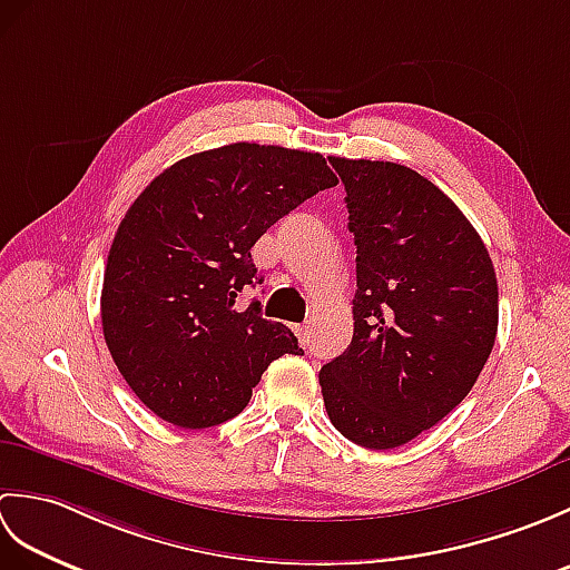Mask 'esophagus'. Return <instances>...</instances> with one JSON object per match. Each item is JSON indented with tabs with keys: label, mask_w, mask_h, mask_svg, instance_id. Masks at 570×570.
<instances>
[{
	"label": "esophagus",
	"mask_w": 570,
	"mask_h": 570,
	"mask_svg": "<svg viewBox=\"0 0 570 570\" xmlns=\"http://www.w3.org/2000/svg\"><path fill=\"white\" fill-rule=\"evenodd\" d=\"M294 333L298 335L301 345H308V343H311V331H308V325H294Z\"/></svg>",
	"instance_id": "obj_1"
}]
</instances>
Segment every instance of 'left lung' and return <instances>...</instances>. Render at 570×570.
<instances>
[{
	"label": "left lung",
	"instance_id": "8db88e82",
	"mask_svg": "<svg viewBox=\"0 0 570 570\" xmlns=\"http://www.w3.org/2000/svg\"><path fill=\"white\" fill-rule=\"evenodd\" d=\"M331 164L357 245L355 331L323 365L325 411L372 451L404 445L463 402L498 335L485 242L429 178L392 161Z\"/></svg>",
	"mask_w": 570,
	"mask_h": 570
}]
</instances>
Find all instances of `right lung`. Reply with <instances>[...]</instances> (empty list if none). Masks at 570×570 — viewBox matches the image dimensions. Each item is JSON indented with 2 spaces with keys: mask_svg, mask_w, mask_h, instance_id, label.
I'll use <instances>...</instances> for the list:
<instances>
[{
  "mask_svg": "<svg viewBox=\"0 0 570 570\" xmlns=\"http://www.w3.org/2000/svg\"><path fill=\"white\" fill-rule=\"evenodd\" d=\"M337 186L316 151L237 141L168 166L131 203L102 282L117 370L156 416L208 429L237 416L282 355H304L262 304L252 247L318 190Z\"/></svg>",
  "mask_w": 570,
  "mask_h": 570,
  "instance_id": "right-lung-1",
  "label": "right lung"
}]
</instances>
